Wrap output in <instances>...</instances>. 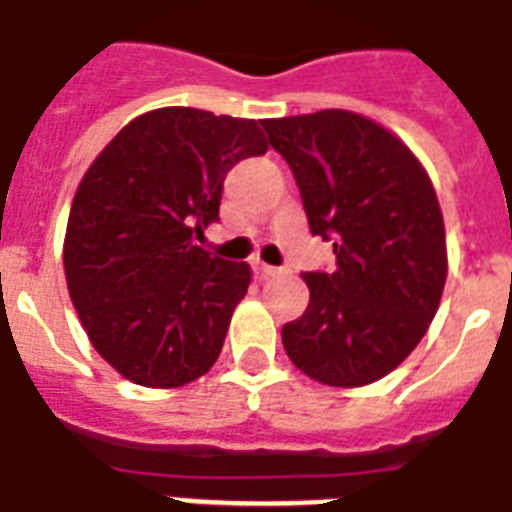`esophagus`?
<instances>
[{
  "label": "esophagus",
  "instance_id": "1",
  "mask_svg": "<svg viewBox=\"0 0 512 512\" xmlns=\"http://www.w3.org/2000/svg\"><path fill=\"white\" fill-rule=\"evenodd\" d=\"M255 273H257V278H276V276H281L284 270L273 268V265H265V263H255Z\"/></svg>",
  "mask_w": 512,
  "mask_h": 512
}]
</instances>
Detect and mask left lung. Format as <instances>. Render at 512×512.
<instances>
[{
    "label": "left lung",
    "instance_id": "1",
    "mask_svg": "<svg viewBox=\"0 0 512 512\" xmlns=\"http://www.w3.org/2000/svg\"><path fill=\"white\" fill-rule=\"evenodd\" d=\"M297 178L310 231L336 268L302 273L305 315L281 328L299 371L339 389L373 384L418 347L447 281L434 184L400 136L350 110L263 120Z\"/></svg>",
    "mask_w": 512,
    "mask_h": 512
}]
</instances>
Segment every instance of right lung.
Wrapping results in <instances>:
<instances>
[{"mask_svg":"<svg viewBox=\"0 0 512 512\" xmlns=\"http://www.w3.org/2000/svg\"><path fill=\"white\" fill-rule=\"evenodd\" d=\"M268 152L257 120L160 107L115 134L70 205L62 265L81 326L123 378L176 389L205 376L252 281L194 244L226 173Z\"/></svg>","mask_w":512,"mask_h":512,"instance_id":"1","label":"right lung"}]
</instances>
